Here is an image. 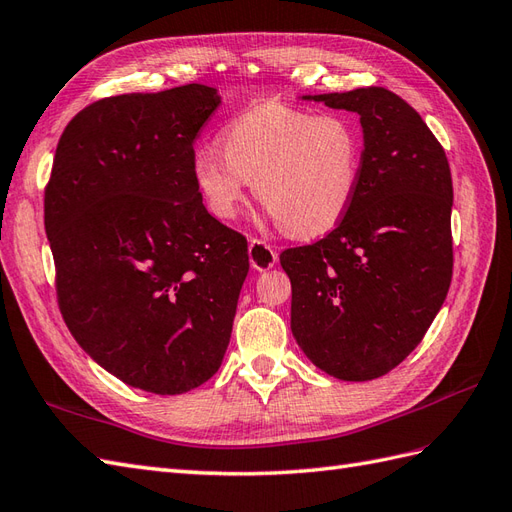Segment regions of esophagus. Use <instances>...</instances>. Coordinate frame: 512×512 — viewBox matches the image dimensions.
<instances>
[{"mask_svg": "<svg viewBox=\"0 0 512 512\" xmlns=\"http://www.w3.org/2000/svg\"><path fill=\"white\" fill-rule=\"evenodd\" d=\"M248 257H251V266L255 270H270L277 264V251L264 240L253 238L248 242Z\"/></svg>", "mask_w": 512, "mask_h": 512, "instance_id": "obj_1", "label": "esophagus"}]
</instances>
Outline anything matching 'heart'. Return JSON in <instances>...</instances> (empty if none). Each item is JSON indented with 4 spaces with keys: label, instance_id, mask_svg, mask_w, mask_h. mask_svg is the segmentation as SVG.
<instances>
[{
    "label": "heart",
    "instance_id": "1",
    "mask_svg": "<svg viewBox=\"0 0 512 512\" xmlns=\"http://www.w3.org/2000/svg\"><path fill=\"white\" fill-rule=\"evenodd\" d=\"M222 153L199 149L192 173L216 218L238 216L248 183L285 233H329L355 199L363 136L342 114H316L266 103L231 121Z\"/></svg>",
    "mask_w": 512,
    "mask_h": 512
}]
</instances>
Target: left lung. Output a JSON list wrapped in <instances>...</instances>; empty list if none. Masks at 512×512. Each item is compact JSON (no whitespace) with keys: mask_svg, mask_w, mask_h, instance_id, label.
I'll list each match as a JSON object with an SVG mask.
<instances>
[{"mask_svg":"<svg viewBox=\"0 0 512 512\" xmlns=\"http://www.w3.org/2000/svg\"><path fill=\"white\" fill-rule=\"evenodd\" d=\"M305 99L359 114L363 162L339 225L281 253L292 333L322 372L372 381L411 355L448 296L450 164L422 116L383 86Z\"/></svg>","mask_w":512,"mask_h":512,"instance_id":"obj_1","label":"left lung"}]
</instances>
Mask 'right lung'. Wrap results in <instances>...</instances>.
Listing matches in <instances>:
<instances>
[{"label":"right lung","instance_id":"right-lung-1","mask_svg":"<svg viewBox=\"0 0 512 512\" xmlns=\"http://www.w3.org/2000/svg\"><path fill=\"white\" fill-rule=\"evenodd\" d=\"M216 88L90 103L64 127L45 188L58 307L123 383L177 396L212 378L248 274V244L203 205L194 140Z\"/></svg>","mask_w":512,"mask_h":512}]
</instances>
